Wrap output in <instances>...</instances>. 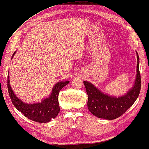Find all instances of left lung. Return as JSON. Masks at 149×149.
Wrapping results in <instances>:
<instances>
[{"mask_svg": "<svg viewBox=\"0 0 149 149\" xmlns=\"http://www.w3.org/2000/svg\"><path fill=\"white\" fill-rule=\"evenodd\" d=\"M136 75L133 87L125 95L121 97L110 96L103 93L91 83L84 81L88 100L87 107L92 114L101 119L112 120L123 114L133 105L138 98L141 87V74L139 72V58L138 53Z\"/></svg>", "mask_w": 149, "mask_h": 149, "instance_id": "obj_1", "label": "left lung"}]
</instances>
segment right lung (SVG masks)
Listing matches in <instances>:
<instances>
[{
	"mask_svg": "<svg viewBox=\"0 0 149 149\" xmlns=\"http://www.w3.org/2000/svg\"><path fill=\"white\" fill-rule=\"evenodd\" d=\"M16 52L12 56L13 58ZM69 81H59L53 87L52 93L48 98L44 99L41 103H26L19 100L14 93L10 85L9 75H8L7 87L12 103L15 107L20 111L28 119L38 123H45L50 121L54 119L60 112V106L58 102V95L63 87L69 83Z\"/></svg>",
	"mask_w": 149,
	"mask_h": 149,
	"instance_id": "1",
	"label": "right lung"
}]
</instances>
